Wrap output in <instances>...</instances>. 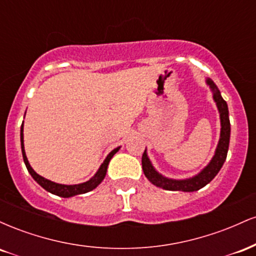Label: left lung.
I'll return each mask as SVG.
<instances>
[{"instance_id":"1","label":"left lung","mask_w":256,"mask_h":256,"mask_svg":"<svg viewBox=\"0 0 256 256\" xmlns=\"http://www.w3.org/2000/svg\"><path fill=\"white\" fill-rule=\"evenodd\" d=\"M206 83L210 88L213 92V100L216 102V108H218L220 114V138L218 146H216V152H214L212 160L210 161L207 166L198 172V174L194 176L192 178L186 179H172L167 178L158 173L152 166V161L149 160L148 154H146V149L142 155V168L144 172V176L148 178V180L155 186L162 188L165 190H171V192H198L210 183L212 179L218 174L222 165H224L226 156H228V143H230V119H228V104L224 98H222V94L216 85L214 84L212 79L207 78Z\"/></svg>"}]
</instances>
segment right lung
Returning <instances> with one entry per match:
<instances>
[{
	"mask_svg": "<svg viewBox=\"0 0 256 256\" xmlns=\"http://www.w3.org/2000/svg\"><path fill=\"white\" fill-rule=\"evenodd\" d=\"M20 142H22V158H24V162L26 165V168L28 171L30 172V174L32 176V178L37 182L43 189H46V192L54 194V195L61 196V198H72V196L76 195H80V194H85V192H89L91 190L95 189L98 185H100L102 180H104L106 177V173H107V167L108 164H110V158L114 156L116 152L119 150L120 146L118 148L113 149L110 154L107 155V158H104V161L102 162V165L100 166L98 171L95 173L92 178H90L88 182H84V183L80 184H73V185H66V184H58L55 183V182L49 180V179H46L42 176H40L38 173H36L32 168L30 162H28V158H26V152L24 149V122L22 124V128H20Z\"/></svg>",
	"mask_w": 256,
	"mask_h": 256,
	"instance_id": "add662e5",
	"label": "right lung"
}]
</instances>
